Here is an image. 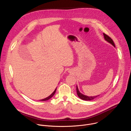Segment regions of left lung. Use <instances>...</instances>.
Masks as SVG:
<instances>
[{
    "label": "left lung",
    "instance_id": "1",
    "mask_svg": "<svg viewBox=\"0 0 131 131\" xmlns=\"http://www.w3.org/2000/svg\"><path fill=\"white\" fill-rule=\"evenodd\" d=\"M103 35H104V38H105V40H106L107 42H108L109 43H111L112 45H113V46H114V47H115V43H114L113 40H112V39L110 38V37H109V36H108V35H107L106 34H105V33H103ZM76 90H77V95H78V96H79V97L80 98L81 100H84V101H91V100L95 99V98H96L97 96H99V95H97V96H88L84 95H83V94H82V93H81L79 92L77 86V87H76Z\"/></svg>",
    "mask_w": 131,
    "mask_h": 131
}]
</instances>
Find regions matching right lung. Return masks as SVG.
Instances as JSON below:
<instances>
[{
	"mask_svg": "<svg viewBox=\"0 0 131 131\" xmlns=\"http://www.w3.org/2000/svg\"><path fill=\"white\" fill-rule=\"evenodd\" d=\"M56 90H57V88L55 89V90L54 91V92L52 93V94L50 95V96H49L48 97H47V98H45V99H42V100H41L40 101H47V100H49L50 99H51L52 96H53V95H54V94H55V92H56Z\"/></svg>",
	"mask_w": 131,
	"mask_h": 131,
	"instance_id": "1",
	"label": "right lung"
}]
</instances>
